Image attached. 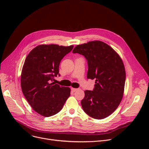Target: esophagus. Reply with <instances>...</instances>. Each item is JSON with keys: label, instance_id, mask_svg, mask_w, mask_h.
I'll use <instances>...</instances> for the list:
<instances>
[{"label": "esophagus", "instance_id": "esophagus-1", "mask_svg": "<svg viewBox=\"0 0 149 149\" xmlns=\"http://www.w3.org/2000/svg\"><path fill=\"white\" fill-rule=\"evenodd\" d=\"M71 90H72V92H75V91L79 90V89H76V88H71Z\"/></svg>", "mask_w": 149, "mask_h": 149}]
</instances>
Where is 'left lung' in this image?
<instances>
[{"instance_id": "obj_1", "label": "left lung", "mask_w": 149, "mask_h": 149, "mask_svg": "<svg viewBox=\"0 0 149 149\" xmlns=\"http://www.w3.org/2000/svg\"><path fill=\"white\" fill-rule=\"evenodd\" d=\"M73 53L88 60L87 78L95 79L93 91H85L81 104L92 118L101 120L111 115L123 97L126 70L120 56L106 43L95 40L76 46Z\"/></svg>"}]
</instances>
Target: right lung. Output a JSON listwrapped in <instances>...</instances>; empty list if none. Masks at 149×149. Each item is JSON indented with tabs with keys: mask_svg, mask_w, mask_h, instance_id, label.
Listing matches in <instances>:
<instances>
[{
	"mask_svg": "<svg viewBox=\"0 0 149 149\" xmlns=\"http://www.w3.org/2000/svg\"><path fill=\"white\" fill-rule=\"evenodd\" d=\"M73 48V45H40L27 56L22 70L21 88L28 102L38 114L46 117L56 115L70 96L69 87L51 81L59 73L60 61Z\"/></svg>",
	"mask_w": 149,
	"mask_h": 149,
	"instance_id": "add662e5",
	"label": "right lung"
}]
</instances>
